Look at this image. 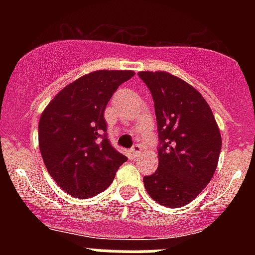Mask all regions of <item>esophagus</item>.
<instances>
[{
  "mask_svg": "<svg viewBox=\"0 0 255 255\" xmlns=\"http://www.w3.org/2000/svg\"><path fill=\"white\" fill-rule=\"evenodd\" d=\"M131 153L134 157H139V155L143 153V148H141V145H139V144H135L134 147L131 148Z\"/></svg>",
  "mask_w": 255,
  "mask_h": 255,
  "instance_id": "34e87169",
  "label": "esophagus"
}]
</instances>
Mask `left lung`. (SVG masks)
Returning a JSON list of instances; mask_svg holds the SVG:
<instances>
[{
	"label": "left lung",
	"instance_id": "8db88e82",
	"mask_svg": "<svg viewBox=\"0 0 255 255\" xmlns=\"http://www.w3.org/2000/svg\"><path fill=\"white\" fill-rule=\"evenodd\" d=\"M152 93L161 145L158 168L143 179L153 200L179 208L211 181L220 158L221 132L203 96L167 71L138 73Z\"/></svg>",
	"mask_w": 255,
	"mask_h": 255
}]
</instances>
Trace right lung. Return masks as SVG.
I'll use <instances>...</instances> for the list:
<instances>
[{
    "label": "right lung",
    "mask_w": 255,
    "mask_h": 255,
    "mask_svg": "<svg viewBox=\"0 0 255 255\" xmlns=\"http://www.w3.org/2000/svg\"><path fill=\"white\" fill-rule=\"evenodd\" d=\"M131 70H97L61 89L42 112L39 150L52 179L67 194L87 199L106 190L128 157L106 136V106Z\"/></svg>",
    "instance_id": "add662e5"
}]
</instances>
